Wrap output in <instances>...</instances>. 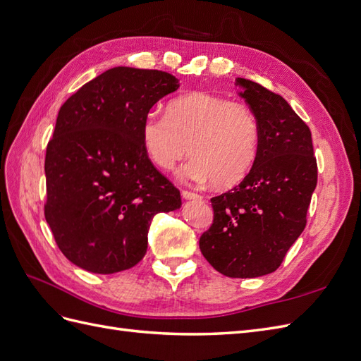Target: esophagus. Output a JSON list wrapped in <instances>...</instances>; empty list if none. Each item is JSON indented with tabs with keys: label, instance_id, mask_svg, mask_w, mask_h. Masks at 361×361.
Instances as JSON below:
<instances>
[{
	"label": "esophagus",
	"instance_id": "esophagus-1",
	"mask_svg": "<svg viewBox=\"0 0 361 361\" xmlns=\"http://www.w3.org/2000/svg\"><path fill=\"white\" fill-rule=\"evenodd\" d=\"M182 197L185 200H202V195L191 192V191H182Z\"/></svg>",
	"mask_w": 361,
	"mask_h": 361
}]
</instances>
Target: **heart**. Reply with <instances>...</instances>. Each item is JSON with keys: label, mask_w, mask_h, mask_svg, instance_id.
<instances>
[{"label": "heart", "mask_w": 361, "mask_h": 361, "mask_svg": "<svg viewBox=\"0 0 361 361\" xmlns=\"http://www.w3.org/2000/svg\"><path fill=\"white\" fill-rule=\"evenodd\" d=\"M141 141L147 157L161 170H171L190 149L192 158L178 171L180 182H215L220 188H232L255 166L260 130L247 105L220 94L192 92L173 99L167 114H146Z\"/></svg>", "instance_id": "1"}]
</instances>
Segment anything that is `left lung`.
<instances>
[{
	"instance_id": "obj_1",
	"label": "left lung",
	"mask_w": 361,
	"mask_h": 361,
	"mask_svg": "<svg viewBox=\"0 0 361 361\" xmlns=\"http://www.w3.org/2000/svg\"><path fill=\"white\" fill-rule=\"evenodd\" d=\"M236 85L257 118L259 154L238 187L211 199L214 223L199 244L223 276L255 279L274 272L302 233L318 166L309 126L280 94L245 78Z\"/></svg>"
}]
</instances>
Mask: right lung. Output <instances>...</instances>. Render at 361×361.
Here are the masks:
<instances>
[{
    "instance_id": "right-lung-1",
    "label": "right lung",
    "mask_w": 361,
    "mask_h": 361,
    "mask_svg": "<svg viewBox=\"0 0 361 361\" xmlns=\"http://www.w3.org/2000/svg\"><path fill=\"white\" fill-rule=\"evenodd\" d=\"M178 89L167 72L118 66L61 105L45 158V218L73 265L94 274L135 267L154 215L180 207L141 141L150 108Z\"/></svg>"
}]
</instances>
